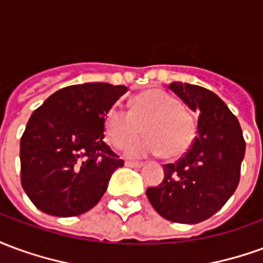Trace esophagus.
Instances as JSON below:
<instances>
[{
    "label": "esophagus",
    "instance_id": "esophagus-1",
    "mask_svg": "<svg viewBox=\"0 0 263 263\" xmlns=\"http://www.w3.org/2000/svg\"><path fill=\"white\" fill-rule=\"evenodd\" d=\"M143 163H141V162H131V160H126L125 162V166H128V167H141Z\"/></svg>",
    "mask_w": 263,
    "mask_h": 263
}]
</instances>
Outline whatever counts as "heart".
<instances>
[{
    "label": "heart",
    "instance_id": "obj_1",
    "mask_svg": "<svg viewBox=\"0 0 263 263\" xmlns=\"http://www.w3.org/2000/svg\"><path fill=\"white\" fill-rule=\"evenodd\" d=\"M112 148L122 151L145 131L148 138L128 149L129 156L163 155L179 159L187 154L197 137V121L180 100L163 90H146L132 98L131 111L112 107L104 122Z\"/></svg>",
    "mask_w": 263,
    "mask_h": 263
}]
</instances>
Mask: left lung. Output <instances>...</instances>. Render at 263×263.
I'll return each mask as SVG.
<instances>
[{"instance_id": "8db88e82", "label": "left lung", "mask_w": 263, "mask_h": 263, "mask_svg": "<svg viewBox=\"0 0 263 263\" xmlns=\"http://www.w3.org/2000/svg\"><path fill=\"white\" fill-rule=\"evenodd\" d=\"M169 88L198 111V137L184 156L163 165L165 179L146 196L166 220L197 224L213 217L237 190L245 139L237 117L214 92L187 83H172Z\"/></svg>"}]
</instances>
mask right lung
I'll use <instances>...</instances> for the list:
<instances>
[{
	"label": "right lung",
	"instance_id": "add662e5",
	"mask_svg": "<svg viewBox=\"0 0 263 263\" xmlns=\"http://www.w3.org/2000/svg\"><path fill=\"white\" fill-rule=\"evenodd\" d=\"M125 86L84 83L60 88L32 112L21 138V183L37 209L76 217L92 209L124 160L104 142L109 108Z\"/></svg>",
	"mask_w": 263,
	"mask_h": 263
}]
</instances>
